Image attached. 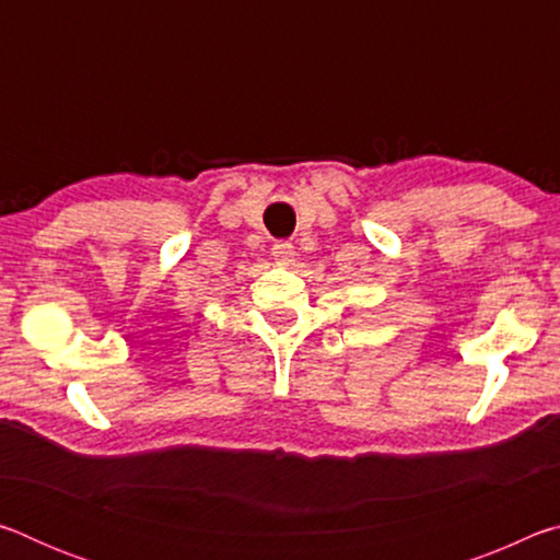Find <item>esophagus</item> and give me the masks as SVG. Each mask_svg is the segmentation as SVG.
<instances>
[{
  "label": "esophagus",
  "mask_w": 560,
  "mask_h": 560,
  "mask_svg": "<svg viewBox=\"0 0 560 560\" xmlns=\"http://www.w3.org/2000/svg\"><path fill=\"white\" fill-rule=\"evenodd\" d=\"M271 254H273V259L281 261V264H291L293 257H296V252H293L291 242H277V244H273Z\"/></svg>",
  "instance_id": "34e87169"
}]
</instances>
